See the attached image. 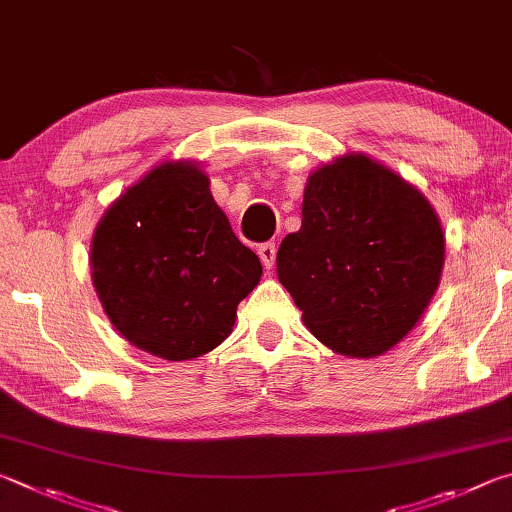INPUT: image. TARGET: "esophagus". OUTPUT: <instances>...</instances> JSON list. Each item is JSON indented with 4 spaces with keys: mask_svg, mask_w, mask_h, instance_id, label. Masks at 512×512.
<instances>
[{
    "mask_svg": "<svg viewBox=\"0 0 512 512\" xmlns=\"http://www.w3.org/2000/svg\"><path fill=\"white\" fill-rule=\"evenodd\" d=\"M258 256H261V263L265 270H272L274 261H276V245L274 242H263V245H258Z\"/></svg>",
    "mask_w": 512,
    "mask_h": 512,
    "instance_id": "1",
    "label": "esophagus"
}]
</instances>
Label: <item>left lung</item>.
Masks as SVG:
<instances>
[{
	"instance_id": "left-lung-1",
	"label": "left lung",
	"mask_w": 512,
	"mask_h": 512,
	"mask_svg": "<svg viewBox=\"0 0 512 512\" xmlns=\"http://www.w3.org/2000/svg\"><path fill=\"white\" fill-rule=\"evenodd\" d=\"M301 229L281 242L276 274L321 344L348 357L389 351L441 283L445 236L416 186L360 152L308 177Z\"/></svg>"
}]
</instances>
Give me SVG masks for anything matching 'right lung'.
Masks as SVG:
<instances>
[{"mask_svg": "<svg viewBox=\"0 0 512 512\" xmlns=\"http://www.w3.org/2000/svg\"><path fill=\"white\" fill-rule=\"evenodd\" d=\"M89 263L114 328L170 362L220 346L263 274L191 161L152 168L114 200L96 224Z\"/></svg>", "mask_w": 512, "mask_h": 512, "instance_id": "1", "label": "right lung"}]
</instances>
